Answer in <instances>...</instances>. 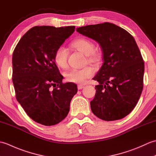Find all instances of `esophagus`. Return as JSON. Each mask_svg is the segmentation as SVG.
Segmentation results:
<instances>
[{
	"instance_id": "34e87169",
	"label": "esophagus",
	"mask_w": 156,
	"mask_h": 156,
	"mask_svg": "<svg viewBox=\"0 0 156 156\" xmlns=\"http://www.w3.org/2000/svg\"><path fill=\"white\" fill-rule=\"evenodd\" d=\"M84 87V85H82V84H78V90H80V89H82Z\"/></svg>"
}]
</instances>
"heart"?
Here are the masks:
<instances>
[{"instance_id":"obj_1","label":"heart","mask_w":156,"mask_h":156,"mask_svg":"<svg viewBox=\"0 0 156 156\" xmlns=\"http://www.w3.org/2000/svg\"><path fill=\"white\" fill-rule=\"evenodd\" d=\"M72 48L83 53L87 56L88 62L94 63L98 60V55L94 51V44L86 38H78L71 43ZM68 51L64 46L59 47L55 51L54 59L58 67L64 68L68 64ZM94 74V71L90 67H85L82 69L72 68L65 73L66 80L69 82L82 84L87 78H90Z\"/></svg>"}]
</instances>
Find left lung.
<instances>
[{"label":"left lung","instance_id":"obj_1","mask_svg":"<svg viewBox=\"0 0 156 156\" xmlns=\"http://www.w3.org/2000/svg\"><path fill=\"white\" fill-rule=\"evenodd\" d=\"M97 41L103 64L93 80L98 82L90 101L94 115L104 121L124 118L133 111L144 88V62L129 32L113 23H104L76 29Z\"/></svg>","mask_w":156,"mask_h":156}]
</instances>
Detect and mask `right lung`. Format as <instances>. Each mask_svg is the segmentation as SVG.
I'll return each mask as SVG.
<instances>
[{
	"mask_svg": "<svg viewBox=\"0 0 156 156\" xmlns=\"http://www.w3.org/2000/svg\"><path fill=\"white\" fill-rule=\"evenodd\" d=\"M74 31V26H35L23 36L13 51L16 98L39 124L54 125L64 119L78 91L75 84L63 83L64 77L54 59L56 49Z\"/></svg>",
	"mask_w": 156,
	"mask_h": 156,
	"instance_id": "add662e5",
	"label": "right lung"
}]
</instances>
